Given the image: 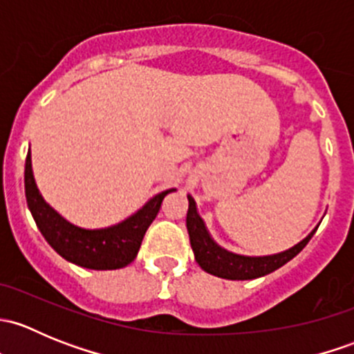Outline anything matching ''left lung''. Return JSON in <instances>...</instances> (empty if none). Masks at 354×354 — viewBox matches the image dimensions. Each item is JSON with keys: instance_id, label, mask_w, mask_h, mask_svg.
<instances>
[{"instance_id": "obj_1", "label": "left lung", "mask_w": 354, "mask_h": 354, "mask_svg": "<svg viewBox=\"0 0 354 354\" xmlns=\"http://www.w3.org/2000/svg\"><path fill=\"white\" fill-rule=\"evenodd\" d=\"M187 230L190 234V243L194 248L195 260L198 266L202 267L205 272L212 274V276L223 277V279H233V281H246V279H257L266 274L274 272L289 260L295 259L306 243L312 240L315 234L317 227L305 238L295 245L292 248L286 252L276 253V255L267 257H245L231 253L227 250L221 248L216 241L210 238L209 231H207L205 224H203L202 217L198 216L197 207H195V200L188 195V212H187Z\"/></svg>"}]
</instances>
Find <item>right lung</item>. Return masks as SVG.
Returning <instances> with one entry per match:
<instances>
[{"label": "right lung", "instance_id": "1", "mask_svg": "<svg viewBox=\"0 0 354 354\" xmlns=\"http://www.w3.org/2000/svg\"><path fill=\"white\" fill-rule=\"evenodd\" d=\"M171 192H174V188L156 195L137 214L116 226L106 230H82L63 219L44 202L32 174L30 151L25 159V197L39 231L63 259L85 269L113 270L133 262L145 231L156 219L164 197Z\"/></svg>", "mask_w": 354, "mask_h": 354}]
</instances>
